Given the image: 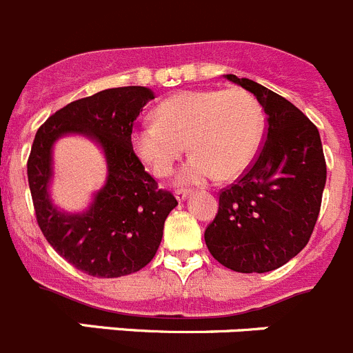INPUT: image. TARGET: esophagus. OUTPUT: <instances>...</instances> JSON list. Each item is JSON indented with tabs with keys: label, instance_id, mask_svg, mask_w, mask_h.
I'll return each mask as SVG.
<instances>
[{
	"label": "esophagus",
	"instance_id": "1",
	"mask_svg": "<svg viewBox=\"0 0 353 353\" xmlns=\"http://www.w3.org/2000/svg\"><path fill=\"white\" fill-rule=\"evenodd\" d=\"M189 190H176V192H174V197L182 203V201H185L187 197H189Z\"/></svg>",
	"mask_w": 353,
	"mask_h": 353
}]
</instances>
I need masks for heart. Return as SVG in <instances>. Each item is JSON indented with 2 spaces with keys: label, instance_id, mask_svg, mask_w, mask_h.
Listing matches in <instances>:
<instances>
[{
  "label": "heart",
  "instance_id": "b5f03b06",
  "mask_svg": "<svg viewBox=\"0 0 353 353\" xmlns=\"http://www.w3.org/2000/svg\"><path fill=\"white\" fill-rule=\"evenodd\" d=\"M265 116L243 88L180 92L161 102L156 121L132 132V149L156 176L173 173L189 147L192 156L176 174L179 185H204L243 173L263 140Z\"/></svg>",
  "mask_w": 353,
  "mask_h": 353
}]
</instances>
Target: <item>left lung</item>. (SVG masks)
Returning a JSON list of instances; mask_svg holds the SVG:
<instances>
[{"label":"left lung","mask_w":353,"mask_h":353,"mask_svg":"<svg viewBox=\"0 0 353 353\" xmlns=\"http://www.w3.org/2000/svg\"><path fill=\"white\" fill-rule=\"evenodd\" d=\"M225 78L256 97L267 133L250 170L220 192L204 241L223 267L263 274L307 246L321 211L325 159L319 130L290 100L251 79Z\"/></svg>","instance_id":"8db88e82"}]
</instances>
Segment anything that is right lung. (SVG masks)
Masks as SVG:
<instances>
[{"label": "right lung", "instance_id": "right-lung-1", "mask_svg": "<svg viewBox=\"0 0 353 353\" xmlns=\"http://www.w3.org/2000/svg\"><path fill=\"white\" fill-rule=\"evenodd\" d=\"M152 99L145 86L103 90L57 110L32 142L28 179L39 229L60 256L93 277L110 279L145 267L163 239L164 220L179 204L157 189L132 149L133 124ZM67 134L95 141L108 163L106 183L81 214L60 210L49 196L52 145Z\"/></svg>", "mask_w": 353, "mask_h": 353}]
</instances>
